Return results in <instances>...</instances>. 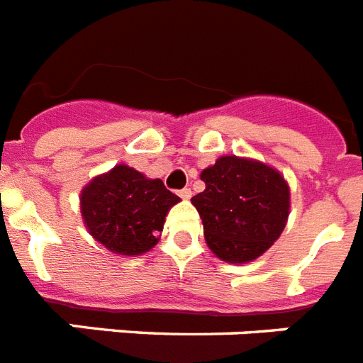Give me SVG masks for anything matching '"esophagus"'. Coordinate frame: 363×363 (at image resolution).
Segmentation results:
<instances>
[{
    "instance_id": "obj_1",
    "label": "esophagus",
    "mask_w": 363,
    "mask_h": 363,
    "mask_svg": "<svg viewBox=\"0 0 363 363\" xmlns=\"http://www.w3.org/2000/svg\"><path fill=\"white\" fill-rule=\"evenodd\" d=\"M179 196H181L182 199H190L191 190H190V188H182V190H179Z\"/></svg>"
}]
</instances>
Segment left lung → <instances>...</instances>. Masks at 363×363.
Here are the masks:
<instances>
[{
    "label": "left lung",
    "instance_id": "left-lung-1",
    "mask_svg": "<svg viewBox=\"0 0 363 363\" xmlns=\"http://www.w3.org/2000/svg\"><path fill=\"white\" fill-rule=\"evenodd\" d=\"M205 191L191 197L212 252L230 264L258 258L284 230L290 188L277 169L247 158L221 157L201 173Z\"/></svg>",
    "mask_w": 363,
    "mask_h": 363
}]
</instances>
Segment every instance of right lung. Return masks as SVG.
Segmentation results:
<instances>
[{"instance_id": "add662e5", "label": "right lung", "mask_w": 363, "mask_h": 363, "mask_svg": "<svg viewBox=\"0 0 363 363\" xmlns=\"http://www.w3.org/2000/svg\"><path fill=\"white\" fill-rule=\"evenodd\" d=\"M179 201L160 179H145L120 164L84 188L81 214L90 234L108 251L135 257L158 242L167 210Z\"/></svg>"}]
</instances>
